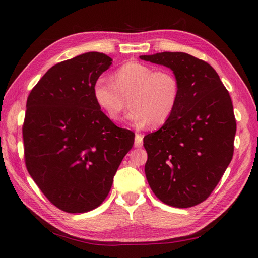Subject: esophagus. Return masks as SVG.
I'll use <instances>...</instances> for the list:
<instances>
[{
    "label": "esophagus",
    "mask_w": 258,
    "mask_h": 258,
    "mask_svg": "<svg viewBox=\"0 0 258 258\" xmlns=\"http://www.w3.org/2000/svg\"><path fill=\"white\" fill-rule=\"evenodd\" d=\"M134 145H135V147H142V146H143V135L140 134V133H136Z\"/></svg>",
    "instance_id": "esophagus-1"
}]
</instances>
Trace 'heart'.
<instances>
[{
    "label": "heart",
    "mask_w": 258,
    "mask_h": 258,
    "mask_svg": "<svg viewBox=\"0 0 258 258\" xmlns=\"http://www.w3.org/2000/svg\"><path fill=\"white\" fill-rule=\"evenodd\" d=\"M114 82L100 76L93 85V96L106 116L117 122L127 106V120L135 127H160L171 118L179 98V82L169 70L128 62L114 73Z\"/></svg>",
    "instance_id": "obj_1"
}]
</instances>
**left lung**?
Here are the masks:
<instances>
[{"label":"left lung","mask_w":258,"mask_h":258,"mask_svg":"<svg viewBox=\"0 0 258 258\" xmlns=\"http://www.w3.org/2000/svg\"><path fill=\"white\" fill-rule=\"evenodd\" d=\"M140 58L171 69L179 82L171 118L144 138L147 182L165 204L195 206L211 195L232 161L236 120L231 96L216 71L189 54Z\"/></svg>","instance_id":"left-lung-1"}]
</instances>
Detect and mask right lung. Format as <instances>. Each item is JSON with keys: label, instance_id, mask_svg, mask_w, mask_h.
I'll list each match as a JSON object with an SVG mask.
<instances>
[{"label": "right lung", "instance_id": "1", "mask_svg": "<svg viewBox=\"0 0 258 258\" xmlns=\"http://www.w3.org/2000/svg\"><path fill=\"white\" fill-rule=\"evenodd\" d=\"M113 59L87 52L54 65L27 97L26 168L52 204L68 213L94 210L106 199L134 133L119 128L93 96Z\"/></svg>", "mask_w": 258, "mask_h": 258}]
</instances>
